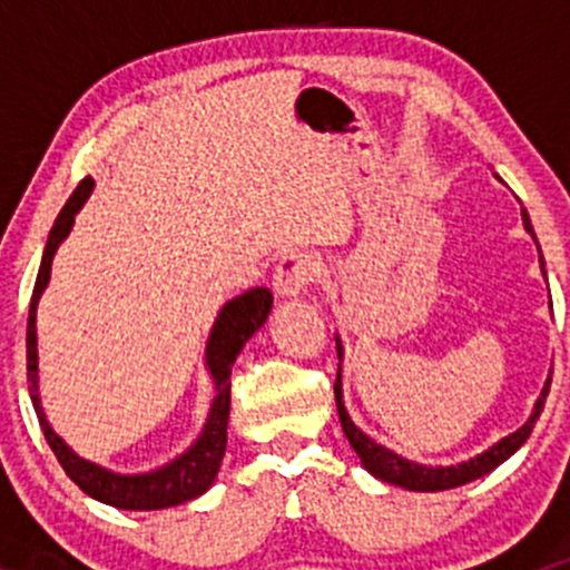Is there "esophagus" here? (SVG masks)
Wrapping results in <instances>:
<instances>
[{
	"label": "esophagus",
	"mask_w": 570,
	"mask_h": 570,
	"mask_svg": "<svg viewBox=\"0 0 570 570\" xmlns=\"http://www.w3.org/2000/svg\"><path fill=\"white\" fill-rule=\"evenodd\" d=\"M320 275V262L314 253H286L273 273V289L278 297H297L308 289Z\"/></svg>",
	"instance_id": "34e87169"
}]
</instances>
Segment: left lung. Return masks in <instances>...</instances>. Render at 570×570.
I'll list each match as a JSON object with an SVG mask.
<instances>
[{
  "label": "left lung",
  "instance_id": "obj_1",
  "mask_svg": "<svg viewBox=\"0 0 570 570\" xmlns=\"http://www.w3.org/2000/svg\"><path fill=\"white\" fill-rule=\"evenodd\" d=\"M521 217H524V228L534 237L530 215H527V212L521 209ZM540 262H543V256H540ZM543 273H546V269H543ZM338 355H342V347H338ZM549 383H551V377H549ZM549 383H546L543 394H540L538 405H534L530 422H527L524 428H519V430H515V433H510L508 439H502V441H499V444H493L491 450L482 452V455H476L474 461L461 463V465H446V469H444V465L433 469V465L411 463V461H405V458H400V455H394V452H389L386 446L375 444V441H372L370 435H364L358 428H355L353 422H350L347 411H344L342 389H338V381L333 383V394H336L338 422H342L344 435H347L350 446H353V450L358 452L361 463H364L366 469L372 471V474L381 476L383 482H392V485L407 488V491H450V488L465 485V482L476 480V476H482V474H488V471H491V469H497L499 463L508 461V458L513 455V452L519 450V446L524 444L527 439H530L534 422H538L540 411H543L546 396H549Z\"/></svg>",
  "mask_w": 570,
  "mask_h": 570
}]
</instances>
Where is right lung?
<instances>
[{"mask_svg":"<svg viewBox=\"0 0 570 570\" xmlns=\"http://www.w3.org/2000/svg\"><path fill=\"white\" fill-rule=\"evenodd\" d=\"M94 189V178L85 176L79 181V187L73 189L71 198L66 200V206L57 215L55 226H51L49 239H46L43 258H40L36 289H32L30 301V320H27V381H30V396L32 405H36L40 430L46 435V444L51 446L55 458L60 461L62 471L82 488L88 497L99 499V502L112 504L120 510H159L170 508V504L189 502V499L200 497L206 488L215 482L217 469H220L223 455H226V428H228V407H232V366L237 361L239 350L248 342L253 333L267 322L269 308H273V292L267 286H256L248 289L245 295L234 297L223 306L220 317H217L215 327H212L209 347H206V364H209L212 377H215V402H212V413L206 419V428L200 433V439L195 441L193 450L184 452L178 461H174L165 469L151 471V474H137V476H120L109 474V471L99 469V465L82 461V458L73 455L66 444H62L60 435H55V430L46 422L43 411H40L38 400V344H36V308L40 292L49 284V269L51 258H55L57 245L66 239V234L71 232L73 215L79 212V206L85 204V198Z\"/></svg>","mask_w":570,"mask_h":570,"instance_id":"add662e5","label":"right lung"}]
</instances>
